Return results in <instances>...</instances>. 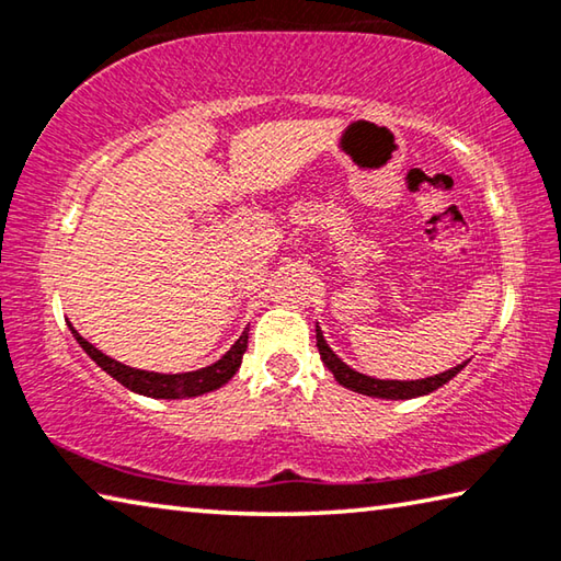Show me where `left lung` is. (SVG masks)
<instances>
[{
    "instance_id": "obj_1",
    "label": "left lung",
    "mask_w": 561,
    "mask_h": 561,
    "mask_svg": "<svg viewBox=\"0 0 561 561\" xmlns=\"http://www.w3.org/2000/svg\"><path fill=\"white\" fill-rule=\"evenodd\" d=\"M317 346H319V356L324 360L327 368L331 374H334L336 381L348 388V391H356V393H364V396H374V398H388V401H403V398H417V396H425V393H433L435 388H440L443 383H448L455 374H460V368H465V364L450 368V371L438 374V376H431V378H417V381H381V378H371V376H364L354 371V368H348L344 360H341L334 351L329 348V344L324 341V334H321V329L317 327Z\"/></svg>"
}]
</instances>
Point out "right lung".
<instances>
[{"label": "right lung", "mask_w": 561, "mask_h": 561, "mask_svg": "<svg viewBox=\"0 0 561 561\" xmlns=\"http://www.w3.org/2000/svg\"><path fill=\"white\" fill-rule=\"evenodd\" d=\"M71 334L79 341L81 348L96 360V364L106 371L108 376L116 378L121 386H126L128 391L148 396V398H193V396H203L210 393L215 388L225 386L230 378L237 374V368L242 364V356L247 351V331H242V336L234 341L232 348L227 354L215 360L213 366L197 368V371H187V374H153V371H140V368H130L126 364H118L116 358H111L99 351L93 344H89L79 331H76L71 324Z\"/></svg>", "instance_id": "right-lung-1"}]
</instances>
